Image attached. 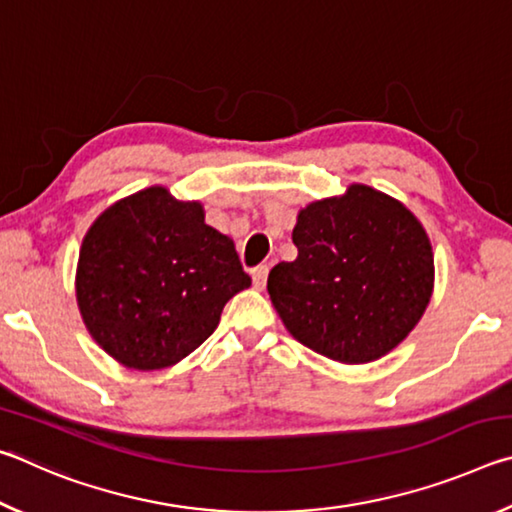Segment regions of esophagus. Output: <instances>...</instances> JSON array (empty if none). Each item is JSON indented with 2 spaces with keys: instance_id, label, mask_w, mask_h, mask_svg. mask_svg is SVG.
<instances>
[{
  "instance_id": "1",
  "label": "esophagus",
  "mask_w": 512,
  "mask_h": 512,
  "mask_svg": "<svg viewBox=\"0 0 512 512\" xmlns=\"http://www.w3.org/2000/svg\"><path fill=\"white\" fill-rule=\"evenodd\" d=\"M266 280H268V266H257L253 271V284L255 289L262 291L266 287Z\"/></svg>"
}]
</instances>
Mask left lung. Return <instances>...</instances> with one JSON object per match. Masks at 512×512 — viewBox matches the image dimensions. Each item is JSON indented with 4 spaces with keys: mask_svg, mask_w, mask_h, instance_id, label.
<instances>
[{
    "mask_svg": "<svg viewBox=\"0 0 512 512\" xmlns=\"http://www.w3.org/2000/svg\"><path fill=\"white\" fill-rule=\"evenodd\" d=\"M298 257L268 273V296L302 345L341 363H368L418 325L433 291L422 223L368 185L300 210Z\"/></svg>",
    "mask_w": 512,
    "mask_h": 512,
    "instance_id": "1",
    "label": "left lung"
}]
</instances>
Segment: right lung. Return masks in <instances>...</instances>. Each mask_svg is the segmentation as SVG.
<instances>
[{"label": "right lung", "mask_w": 512, "mask_h": 512, "mask_svg": "<svg viewBox=\"0 0 512 512\" xmlns=\"http://www.w3.org/2000/svg\"><path fill=\"white\" fill-rule=\"evenodd\" d=\"M250 287L230 237L203 205L164 187L110 205L83 239L76 300L112 359L133 370L169 368L194 352L235 293Z\"/></svg>", "instance_id": "right-lung-1"}]
</instances>
